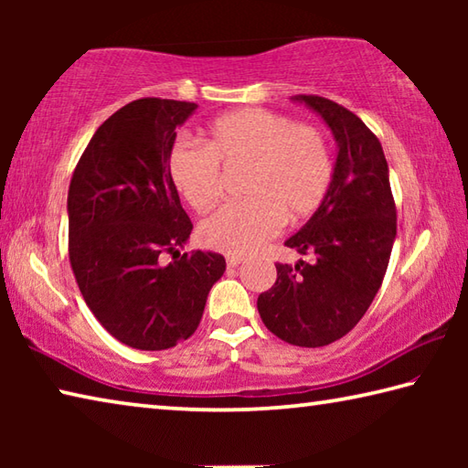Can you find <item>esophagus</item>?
<instances>
[{"label": "esophagus", "mask_w": 468, "mask_h": 468, "mask_svg": "<svg viewBox=\"0 0 468 468\" xmlns=\"http://www.w3.org/2000/svg\"><path fill=\"white\" fill-rule=\"evenodd\" d=\"M243 256H239V253H231V256H227V264L231 266V268H235V266H239L241 262H243Z\"/></svg>", "instance_id": "esophagus-1"}]
</instances>
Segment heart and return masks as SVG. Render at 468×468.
<instances>
[{"label": "heart", "instance_id": "b5f03b06", "mask_svg": "<svg viewBox=\"0 0 468 468\" xmlns=\"http://www.w3.org/2000/svg\"><path fill=\"white\" fill-rule=\"evenodd\" d=\"M245 167L241 196L197 229L202 245L225 253H250L320 208L335 179V158L320 128L292 122L279 111L248 107L212 120L204 148L177 142L167 169L171 184L196 212L215 208L220 169Z\"/></svg>", "mask_w": 468, "mask_h": 468}]
</instances>
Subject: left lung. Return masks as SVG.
Masks as SVG:
<instances>
[{
	"label": "left lung",
	"instance_id": "1",
	"mask_svg": "<svg viewBox=\"0 0 468 468\" xmlns=\"http://www.w3.org/2000/svg\"><path fill=\"white\" fill-rule=\"evenodd\" d=\"M324 117L338 142L326 200L284 245L315 262L276 264L258 297L260 318L295 346H326L348 335L382 287L396 237V204L382 144L353 111L318 94H295Z\"/></svg>",
	"mask_w": 468,
	"mask_h": 468
}]
</instances>
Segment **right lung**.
I'll return each mask as SVG.
<instances>
[{
  "label": "right lung",
  "mask_w": 468,
  "mask_h": 468,
  "mask_svg": "<svg viewBox=\"0 0 468 468\" xmlns=\"http://www.w3.org/2000/svg\"><path fill=\"white\" fill-rule=\"evenodd\" d=\"M196 102L146 97L94 132L68 192V251L86 305L111 336L163 351L194 335L227 262L179 253L192 233L167 158ZM171 252L174 262L162 256Z\"/></svg>",
  "instance_id": "right-lung-1"
}]
</instances>
